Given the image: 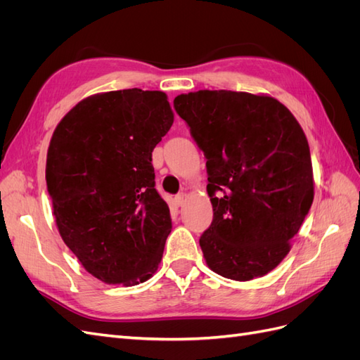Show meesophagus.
<instances>
[{
    "label": "esophagus",
    "instance_id": "esophagus-1",
    "mask_svg": "<svg viewBox=\"0 0 360 360\" xmlns=\"http://www.w3.org/2000/svg\"><path fill=\"white\" fill-rule=\"evenodd\" d=\"M174 202H176L179 207H180V205H183V202H184V193H179V195H176V197H174Z\"/></svg>",
    "mask_w": 360,
    "mask_h": 360
}]
</instances>
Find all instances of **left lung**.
I'll return each mask as SVG.
<instances>
[{"label":"left lung","mask_w":360,"mask_h":360,"mask_svg":"<svg viewBox=\"0 0 360 360\" xmlns=\"http://www.w3.org/2000/svg\"><path fill=\"white\" fill-rule=\"evenodd\" d=\"M207 159L213 221L200 237L214 274L250 281L290 252L314 200L308 139L270 96L200 90L174 99Z\"/></svg>","instance_id":"1"}]
</instances>
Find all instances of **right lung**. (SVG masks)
Wrapping results in <instances>:
<instances>
[{
	"label": "right lung",
	"instance_id": "obj_1",
	"mask_svg": "<svg viewBox=\"0 0 360 360\" xmlns=\"http://www.w3.org/2000/svg\"><path fill=\"white\" fill-rule=\"evenodd\" d=\"M172 122L165 93L129 89L86 97L53 130L46 184L60 236L106 284L158 270L172 224L151 153Z\"/></svg>",
	"mask_w": 360,
	"mask_h": 360
}]
</instances>
